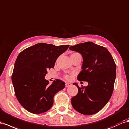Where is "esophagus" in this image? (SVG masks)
I'll list each match as a JSON object with an SVG mask.
<instances>
[{
    "label": "esophagus",
    "instance_id": "esophagus-1",
    "mask_svg": "<svg viewBox=\"0 0 129 129\" xmlns=\"http://www.w3.org/2000/svg\"><path fill=\"white\" fill-rule=\"evenodd\" d=\"M71 85H72L71 83H68V82H66V85H65L66 87H68L71 86Z\"/></svg>",
    "mask_w": 129,
    "mask_h": 129
}]
</instances>
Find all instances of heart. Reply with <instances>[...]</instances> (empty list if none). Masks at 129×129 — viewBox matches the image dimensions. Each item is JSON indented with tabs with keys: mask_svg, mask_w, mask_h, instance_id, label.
I'll return each mask as SVG.
<instances>
[{
	"mask_svg": "<svg viewBox=\"0 0 129 129\" xmlns=\"http://www.w3.org/2000/svg\"><path fill=\"white\" fill-rule=\"evenodd\" d=\"M78 54V53H74V54ZM66 78L67 79H69V78H70V77H69V76H66Z\"/></svg>",
	"mask_w": 129,
	"mask_h": 129,
	"instance_id": "1",
	"label": "heart"
}]
</instances>
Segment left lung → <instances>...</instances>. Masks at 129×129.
<instances>
[{
    "instance_id": "obj_1",
    "label": "left lung",
    "mask_w": 129,
    "mask_h": 129,
    "mask_svg": "<svg viewBox=\"0 0 129 129\" xmlns=\"http://www.w3.org/2000/svg\"><path fill=\"white\" fill-rule=\"evenodd\" d=\"M81 55L83 62L78 76L80 81H87L88 86L80 88L71 99L73 108L81 114L91 115L98 112L109 102L112 94L116 77V65L110 53L105 47L91 42L69 47Z\"/></svg>"
}]
</instances>
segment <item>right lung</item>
<instances>
[{"mask_svg": "<svg viewBox=\"0 0 129 129\" xmlns=\"http://www.w3.org/2000/svg\"><path fill=\"white\" fill-rule=\"evenodd\" d=\"M69 46L40 43L25 49L18 55L12 82L17 99L27 111L40 114L48 111L53 105L54 95L64 88L65 83L58 79L50 85L45 76Z\"/></svg>", "mask_w": 129, "mask_h": 129, "instance_id": "right-lung-1", "label": "right lung"}]
</instances>
